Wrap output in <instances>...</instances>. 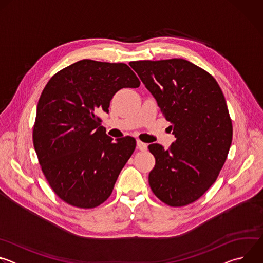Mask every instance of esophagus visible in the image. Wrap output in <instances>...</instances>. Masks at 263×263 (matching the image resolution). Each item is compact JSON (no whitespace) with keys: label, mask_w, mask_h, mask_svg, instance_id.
Returning a JSON list of instances; mask_svg holds the SVG:
<instances>
[{"label":"esophagus","mask_w":263,"mask_h":263,"mask_svg":"<svg viewBox=\"0 0 263 263\" xmlns=\"http://www.w3.org/2000/svg\"><path fill=\"white\" fill-rule=\"evenodd\" d=\"M136 146H137V148L139 149V151H146V149H147V144L142 142V141H140V140H137Z\"/></svg>","instance_id":"obj_1"}]
</instances>
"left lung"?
Returning <instances> with one entry per match:
<instances>
[{"label":"left lung","instance_id":"left-lung-1","mask_svg":"<svg viewBox=\"0 0 263 263\" xmlns=\"http://www.w3.org/2000/svg\"><path fill=\"white\" fill-rule=\"evenodd\" d=\"M129 64L172 123L176 137L168 149L148 145L156 160L149 186L172 207L189 205L209 190L227 159L233 131L226 100L211 74L187 60Z\"/></svg>","mask_w":263,"mask_h":263}]
</instances>
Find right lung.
Instances as JSON below:
<instances>
[{"mask_svg":"<svg viewBox=\"0 0 263 263\" xmlns=\"http://www.w3.org/2000/svg\"><path fill=\"white\" fill-rule=\"evenodd\" d=\"M140 82L125 63L83 59L50 79L37 104L33 144L43 173L55 194L78 208H95L114 191L135 149L133 137H109L99 111L111 99Z\"/></svg>","mask_w":263,"mask_h":263,"instance_id":"1","label":"right lung"}]
</instances>
